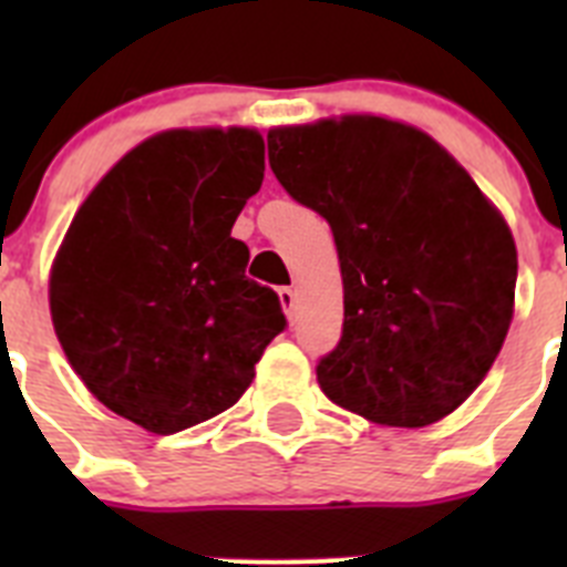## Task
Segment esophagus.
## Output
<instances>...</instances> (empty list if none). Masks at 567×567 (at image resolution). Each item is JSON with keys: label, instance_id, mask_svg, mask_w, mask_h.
Instances as JSON below:
<instances>
[{"label": "esophagus", "instance_id": "esophagus-1", "mask_svg": "<svg viewBox=\"0 0 567 567\" xmlns=\"http://www.w3.org/2000/svg\"><path fill=\"white\" fill-rule=\"evenodd\" d=\"M278 298H280V307H284V312L292 315V309H295V289L292 287H280L278 289Z\"/></svg>", "mask_w": 567, "mask_h": 567}]
</instances>
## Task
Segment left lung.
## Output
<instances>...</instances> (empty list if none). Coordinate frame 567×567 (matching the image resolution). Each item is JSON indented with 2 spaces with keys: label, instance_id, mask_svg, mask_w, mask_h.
<instances>
[{
  "label": "left lung",
  "instance_id": "1",
  "mask_svg": "<svg viewBox=\"0 0 567 567\" xmlns=\"http://www.w3.org/2000/svg\"><path fill=\"white\" fill-rule=\"evenodd\" d=\"M269 167L332 227L343 334L318 363L329 400L420 429L452 414L514 318L517 247L499 209L432 135L343 115L267 135Z\"/></svg>",
  "mask_w": 567,
  "mask_h": 567
}]
</instances>
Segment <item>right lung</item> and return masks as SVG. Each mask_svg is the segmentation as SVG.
Wrapping results in <instances>:
<instances>
[{"label":"right lung","mask_w":567,"mask_h":567,"mask_svg":"<svg viewBox=\"0 0 567 567\" xmlns=\"http://www.w3.org/2000/svg\"><path fill=\"white\" fill-rule=\"evenodd\" d=\"M260 182L258 130H167L79 207L50 269V315L73 372L110 412L175 434L249 389L287 327L233 238Z\"/></svg>","instance_id":"add662e5"}]
</instances>
